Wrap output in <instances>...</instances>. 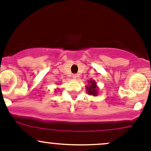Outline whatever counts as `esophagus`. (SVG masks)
<instances>
[{
  "mask_svg": "<svg viewBox=\"0 0 151 151\" xmlns=\"http://www.w3.org/2000/svg\"><path fill=\"white\" fill-rule=\"evenodd\" d=\"M73 78H77L78 75L77 74H73Z\"/></svg>",
  "mask_w": 151,
  "mask_h": 151,
  "instance_id": "esophagus-1",
  "label": "esophagus"
}]
</instances>
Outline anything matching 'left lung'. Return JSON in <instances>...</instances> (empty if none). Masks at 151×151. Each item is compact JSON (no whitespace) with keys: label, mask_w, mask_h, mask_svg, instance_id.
Masks as SVG:
<instances>
[{"label":"left lung","mask_w":151,"mask_h":151,"mask_svg":"<svg viewBox=\"0 0 151 151\" xmlns=\"http://www.w3.org/2000/svg\"><path fill=\"white\" fill-rule=\"evenodd\" d=\"M88 83H89V85L86 86L87 93L89 94V95H93V96L98 95V89L96 84V81H95L94 80H90L88 81Z\"/></svg>","instance_id":"8db88e82"}]
</instances>
